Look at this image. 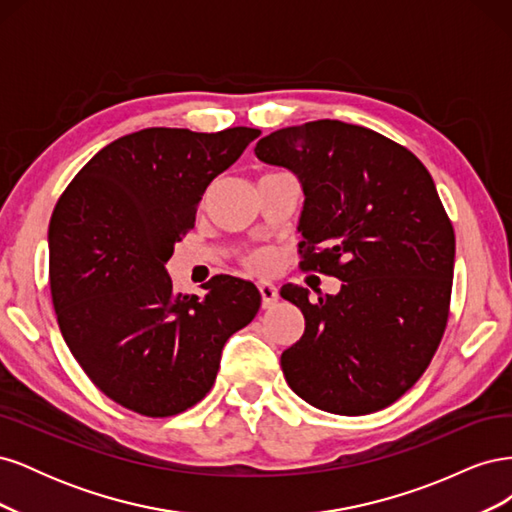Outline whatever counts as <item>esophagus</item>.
Segmentation results:
<instances>
[{"label": "esophagus", "mask_w": 512, "mask_h": 512, "mask_svg": "<svg viewBox=\"0 0 512 512\" xmlns=\"http://www.w3.org/2000/svg\"><path fill=\"white\" fill-rule=\"evenodd\" d=\"M258 290H260V297H262V307H265V309H271L277 303V297H280V294H277V288L271 282H260Z\"/></svg>", "instance_id": "esophagus-1"}]
</instances>
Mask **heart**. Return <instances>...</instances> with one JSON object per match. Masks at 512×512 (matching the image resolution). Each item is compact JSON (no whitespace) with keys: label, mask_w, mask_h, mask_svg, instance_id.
Masks as SVG:
<instances>
[{"label":"heart","mask_w":512,"mask_h":512,"mask_svg":"<svg viewBox=\"0 0 512 512\" xmlns=\"http://www.w3.org/2000/svg\"><path fill=\"white\" fill-rule=\"evenodd\" d=\"M247 267H252L256 271H265L269 267V258L265 254H252L247 256Z\"/></svg>","instance_id":"1"}]
</instances>
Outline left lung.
I'll use <instances>...</instances> for the list:
<instances>
[{
  "label": "left lung",
  "instance_id": "1",
  "mask_svg": "<svg viewBox=\"0 0 512 512\" xmlns=\"http://www.w3.org/2000/svg\"><path fill=\"white\" fill-rule=\"evenodd\" d=\"M254 151L303 185L299 267L344 282L318 301L282 288L305 318L282 354L286 382L333 414L391 406L429 367L451 312L455 230L436 183L404 145L337 119L271 132Z\"/></svg>",
  "mask_w": 512,
  "mask_h": 512
}]
</instances>
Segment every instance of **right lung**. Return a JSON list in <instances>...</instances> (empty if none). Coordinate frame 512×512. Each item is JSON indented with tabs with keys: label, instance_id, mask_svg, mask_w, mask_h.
I'll list each match as a JSON object with an SVG mask.
<instances>
[{
	"label": "right lung",
	"instance_id": "add662e5",
	"mask_svg": "<svg viewBox=\"0 0 512 512\" xmlns=\"http://www.w3.org/2000/svg\"><path fill=\"white\" fill-rule=\"evenodd\" d=\"M260 136L256 128H147L100 149L59 196L49 280L59 331L115 404L164 418L215 382L226 339L258 314L252 282L215 275L207 294H173L164 265L194 228L207 185Z\"/></svg>",
	"mask_w": 512,
	"mask_h": 512
}]
</instances>
